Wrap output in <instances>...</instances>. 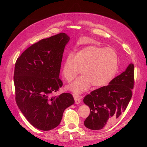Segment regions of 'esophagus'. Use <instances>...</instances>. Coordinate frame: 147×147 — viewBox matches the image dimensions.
I'll list each match as a JSON object with an SVG mask.
<instances>
[{"label": "esophagus", "instance_id": "obj_1", "mask_svg": "<svg viewBox=\"0 0 147 147\" xmlns=\"http://www.w3.org/2000/svg\"><path fill=\"white\" fill-rule=\"evenodd\" d=\"M74 100H75V103L76 104H79L81 102V99L78 96H75L74 97Z\"/></svg>", "mask_w": 147, "mask_h": 147}]
</instances>
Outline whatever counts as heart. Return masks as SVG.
I'll return each instance as SVG.
<instances>
[{"mask_svg": "<svg viewBox=\"0 0 147 147\" xmlns=\"http://www.w3.org/2000/svg\"><path fill=\"white\" fill-rule=\"evenodd\" d=\"M118 57L113 49L89 46L69 55L64 61L63 75L68 82L82 75L67 86L75 95L86 91L91 86L100 88L107 84L116 74Z\"/></svg>", "mask_w": 147, "mask_h": 147, "instance_id": "b5f03b06", "label": "heart"}]
</instances>
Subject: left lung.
<instances>
[{"mask_svg": "<svg viewBox=\"0 0 147 147\" xmlns=\"http://www.w3.org/2000/svg\"><path fill=\"white\" fill-rule=\"evenodd\" d=\"M134 78V64H130L107 86L97 89L84 97V103L90 109L84 126L91 130H100L116 121L131 99Z\"/></svg>", "mask_w": 147, "mask_h": 147, "instance_id": "left-lung-1", "label": "left lung"}]
</instances>
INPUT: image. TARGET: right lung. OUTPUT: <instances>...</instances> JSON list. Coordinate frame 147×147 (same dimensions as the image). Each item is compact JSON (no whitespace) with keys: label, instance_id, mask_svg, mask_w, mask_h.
<instances>
[{"label":"right lung","instance_id":"obj_1","mask_svg":"<svg viewBox=\"0 0 147 147\" xmlns=\"http://www.w3.org/2000/svg\"><path fill=\"white\" fill-rule=\"evenodd\" d=\"M70 37L60 33L31 45L17 59L15 67V99L33 126L50 131L60 124L64 111L74 104L72 95H51L63 86L59 78L63 54Z\"/></svg>","mask_w":147,"mask_h":147}]
</instances>
